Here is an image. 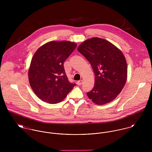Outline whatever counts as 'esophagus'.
I'll return each instance as SVG.
<instances>
[{
	"mask_svg": "<svg viewBox=\"0 0 152 152\" xmlns=\"http://www.w3.org/2000/svg\"><path fill=\"white\" fill-rule=\"evenodd\" d=\"M82 83H83V80H80V81H78L77 83V84L78 86H81V85L82 84Z\"/></svg>",
	"mask_w": 152,
	"mask_h": 152,
	"instance_id": "esophagus-1",
	"label": "esophagus"
}]
</instances>
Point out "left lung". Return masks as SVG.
<instances>
[{
  "mask_svg": "<svg viewBox=\"0 0 152 152\" xmlns=\"http://www.w3.org/2000/svg\"><path fill=\"white\" fill-rule=\"evenodd\" d=\"M89 62L95 74V84L87 92L97 105L115 99L125 86L128 66L122 52L115 45L99 37L89 39L77 48Z\"/></svg>",
  "mask_w": 152,
  "mask_h": 152,
  "instance_id": "left-lung-1",
  "label": "left lung"
}]
</instances>
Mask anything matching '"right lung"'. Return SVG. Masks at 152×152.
I'll use <instances>...</instances> for the list:
<instances>
[{"label": "right lung", "mask_w": 152, "mask_h": 152, "mask_svg": "<svg viewBox=\"0 0 152 152\" xmlns=\"http://www.w3.org/2000/svg\"><path fill=\"white\" fill-rule=\"evenodd\" d=\"M77 45L69 41H51L34 53L28 71V80L33 92L42 101L58 103L75 86L68 81L64 62Z\"/></svg>", "instance_id": "1"}]
</instances>
